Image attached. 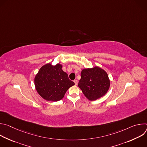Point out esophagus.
I'll use <instances>...</instances> for the list:
<instances>
[{
    "mask_svg": "<svg viewBox=\"0 0 147 147\" xmlns=\"http://www.w3.org/2000/svg\"><path fill=\"white\" fill-rule=\"evenodd\" d=\"M74 84H75V85L77 86V84H78V81H77V80H74Z\"/></svg>",
    "mask_w": 147,
    "mask_h": 147,
    "instance_id": "obj_1",
    "label": "esophagus"
}]
</instances>
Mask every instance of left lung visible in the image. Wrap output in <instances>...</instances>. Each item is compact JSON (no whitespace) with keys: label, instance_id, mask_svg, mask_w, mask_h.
<instances>
[{"label":"left lung","instance_id":"8db88e82","mask_svg":"<svg viewBox=\"0 0 147 147\" xmlns=\"http://www.w3.org/2000/svg\"><path fill=\"white\" fill-rule=\"evenodd\" d=\"M78 87L90 100H95L105 95L111 82L107 73L102 69L95 66L82 69Z\"/></svg>","mask_w":147,"mask_h":147}]
</instances>
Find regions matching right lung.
I'll use <instances>...</instances> for the list:
<instances>
[{
    "label": "right lung",
    "instance_id": "add662e5",
    "mask_svg": "<svg viewBox=\"0 0 147 147\" xmlns=\"http://www.w3.org/2000/svg\"><path fill=\"white\" fill-rule=\"evenodd\" d=\"M62 65L48 63L42 66L34 78L35 89L39 95L48 101L56 102L64 97L68 89L74 85Z\"/></svg>",
    "mask_w": 147,
    "mask_h": 147
}]
</instances>
